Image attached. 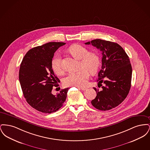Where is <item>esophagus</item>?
Returning <instances> with one entry per match:
<instances>
[{
	"label": "esophagus",
	"instance_id": "1",
	"mask_svg": "<svg viewBox=\"0 0 150 150\" xmlns=\"http://www.w3.org/2000/svg\"><path fill=\"white\" fill-rule=\"evenodd\" d=\"M80 88L82 91H86V90L87 89V88H84V87H81V88Z\"/></svg>",
	"mask_w": 150,
	"mask_h": 150
}]
</instances>
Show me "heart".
Wrapping results in <instances>:
<instances>
[{
	"instance_id": "heart-1",
	"label": "heart",
	"mask_w": 150,
	"mask_h": 150,
	"mask_svg": "<svg viewBox=\"0 0 150 150\" xmlns=\"http://www.w3.org/2000/svg\"><path fill=\"white\" fill-rule=\"evenodd\" d=\"M69 51L74 57L80 59L79 65L80 70L69 73L64 79V83L66 86H83L86 84L89 78V72L93 74L98 70L100 64L99 57L96 53L89 52L86 48L79 44L71 45ZM51 67L57 75L61 74L64 72L61 58L58 54L52 58Z\"/></svg>"
}]
</instances>
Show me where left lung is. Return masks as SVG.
<instances>
[{
	"label": "left lung",
	"mask_w": 150,
	"mask_h": 150,
	"mask_svg": "<svg viewBox=\"0 0 150 150\" xmlns=\"http://www.w3.org/2000/svg\"><path fill=\"white\" fill-rule=\"evenodd\" d=\"M85 44H92L102 51V67L98 72V86L94 88L96 97L91 101L101 111L119 105L128 96L130 87L132 69L128 56L117 43L94 39Z\"/></svg>",
	"instance_id": "1"
}]
</instances>
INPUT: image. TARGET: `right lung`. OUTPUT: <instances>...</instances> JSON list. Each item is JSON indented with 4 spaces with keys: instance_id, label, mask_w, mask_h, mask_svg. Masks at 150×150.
<instances>
[{
    "instance_id": "1",
    "label": "right lung",
    "mask_w": 150,
    "mask_h": 150,
    "mask_svg": "<svg viewBox=\"0 0 150 150\" xmlns=\"http://www.w3.org/2000/svg\"><path fill=\"white\" fill-rule=\"evenodd\" d=\"M66 43L50 42L34 47L23 57L19 71V80L24 97L36 110L46 114L58 111L63 106L69 88L54 95L53 86L60 82L51 67L55 52Z\"/></svg>"
}]
</instances>
